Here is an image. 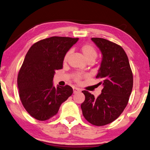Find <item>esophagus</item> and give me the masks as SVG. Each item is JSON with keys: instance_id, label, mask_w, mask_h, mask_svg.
<instances>
[{"instance_id": "1", "label": "esophagus", "mask_w": 150, "mask_h": 150, "mask_svg": "<svg viewBox=\"0 0 150 150\" xmlns=\"http://www.w3.org/2000/svg\"><path fill=\"white\" fill-rule=\"evenodd\" d=\"M80 91H81V90L79 88L73 87V92H74V94H75V93H77L78 92H80Z\"/></svg>"}]
</instances>
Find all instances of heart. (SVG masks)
Returning a JSON list of instances; mask_svg holds the SVG:
<instances>
[{
  "instance_id": "1",
  "label": "heart",
  "mask_w": 150,
  "mask_h": 150,
  "mask_svg": "<svg viewBox=\"0 0 150 150\" xmlns=\"http://www.w3.org/2000/svg\"><path fill=\"white\" fill-rule=\"evenodd\" d=\"M79 50H80L83 56H84V58L88 62H94L98 56V52H97V51H96V48L91 44H83L81 47H79ZM69 54H70V51H68L65 54L64 57V60H63L64 62H66L67 61ZM81 78H82V76L80 74H77L74 76V80L77 82H79L80 81V79Z\"/></svg>"
}]
</instances>
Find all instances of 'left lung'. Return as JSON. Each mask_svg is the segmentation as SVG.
<instances>
[{"mask_svg": "<svg viewBox=\"0 0 150 150\" xmlns=\"http://www.w3.org/2000/svg\"><path fill=\"white\" fill-rule=\"evenodd\" d=\"M100 49L103 59L96 78L103 88L97 98L83 91V115L91 124L101 126L119 117L127 105L133 88V74L128 56L121 46L101 38H92Z\"/></svg>", "mask_w": 150, "mask_h": 150, "instance_id": "obj_1", "label": "left lung"}]
</instances>
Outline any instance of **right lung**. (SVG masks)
Here are the masks:
<instances>
[{
  "label": "right lung",
  "instance_id": "obj_1",
  "mask_svg": "<svg viewBox=\"0 0 150 150\" xmlns=\"http://www.w3.org/2000/svg\"><path fill=\"white\" fill-rule=\"evenodd\" d=\"M78 40L52 36L35 43L26 54L18 74L19 97L28 114L37 120L54 116L72 94L71 86L55 88L52 80L56 70L63 68L65 54Z\"/></svg>",
  "mask_w": 150,
  "mask_h": 150
}]
</instances>
